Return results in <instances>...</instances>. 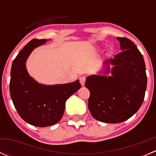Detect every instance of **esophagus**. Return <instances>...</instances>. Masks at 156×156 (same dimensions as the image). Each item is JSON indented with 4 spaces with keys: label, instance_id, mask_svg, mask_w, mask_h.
Returning <instances> with one entry per match:
<instances>
[{
    "label": "esophagus",
    "instance_id": "34e87169",
    "mask_svg": "<svg viewBox=\"0 0 156 156\" xmlns=\"http://www.w3.org/2000/svg\"><path fill=\"white\" fill-rule=\"evenodd\" d=\"M85 81H86V76H84V75H83V76H81V78H80V83H81V84L82 86L84 85Z\"/></svg>",
    "mask_w": 156,
    "mask_h": 156
}]
</instances>
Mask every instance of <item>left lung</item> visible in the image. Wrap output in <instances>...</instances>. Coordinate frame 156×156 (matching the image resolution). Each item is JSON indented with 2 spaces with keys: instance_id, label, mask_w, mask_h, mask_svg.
<instances>
[{
  "instance_id": "obj_1",
  "label": "left lung",
  "mask_w": 156,
  "mask_h": 156,
  "mask_svg": "<svg viewBox=\"0 0 156 156\" xmlns=\"http://www.w3.org/2000/svg\"><path fill=\"white\" fill-rule=\"evenodd\" d=\"M122 50L104 61L105 69L86 78L90 90L88 108L93 117L106 123H120L138 111L144 102L147 84L144 56L133 41L117 37ZM113 66L110 68V66ZM111 72L109 76H106Z\"/></svg>"
}]
</instances>
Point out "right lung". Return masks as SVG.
<instances>
[{
	"mask_svg": "<svg viewBox=\"0 0 156 156\" xmlns=\"http://www.w3.org/2000/svg\"><path fill=\"white\" fill-rule=\"evenodd\" d=\"M46 39H33L24 47L12 64L10 92L20 117L31 125L48 127L57 123L63 115L69 97L81 88L79 80L68 84L45 85L31 78L26 61L36 48L44 44Z\"/></svg>",
	"mask_w": 156,
	"mask_h": 156,
	"instance_id": "obj_1",
	"label": "right lung"
}]
</instances>
